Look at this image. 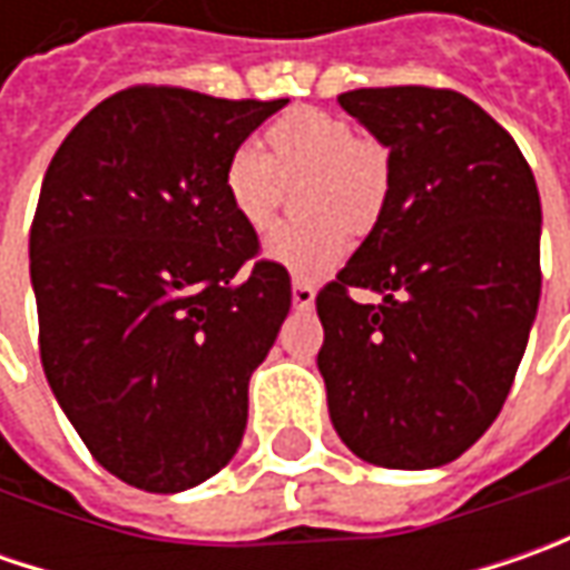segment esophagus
Instances as JSON below:
<instances>
[{"label": "esophagus", "mask_w": 570, "mask_h": 570, "mask_svg": "<svg viewBox=\"0 0 570 570\" xmlns=\"http://www.w3.org/2000/svg\"><path fill=\"white\" fill-rule=\"evenodd\" d=\"M292 304H295L297 311L314 307V285L304 282V278H295V282H292Z\"/></svg>", "instance_id": "1"}]
</instances>
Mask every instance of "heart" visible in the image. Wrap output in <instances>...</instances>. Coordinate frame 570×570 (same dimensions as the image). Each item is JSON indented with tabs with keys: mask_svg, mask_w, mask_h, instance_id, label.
<instances>
[{
	"mask_svg": "<svg viewBox=\"0 0 570 570\" xmlns=\"http://www.w3.org/2000/svg\"><path fill=\"white\" fill-rule=\"evenodd\" d=\"M266 155L250 145L234 148L222 170V189L244 228L269 230L278 218V180L301 177L295 225L275 230L266 256L301 278L336 269L348 253V228L367 234L381 222L393 161L390 148L323 107H295L263 132Z\"/></svg>",
	"mask_w": 570,
	"mask_h": 570,
	"instance_id": "b5f03b06",
	"label": "heart"
}]
</instances>
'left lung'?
Instances as JSON below:
<instances>
[{
    "label": "left lung",
    "instance_id": "8db88e82",
    "mask_svg": "<svg viewBox=\"0 0 570 570\" xmlns=\"http://www.w3.org/2000/svg\"><path fill=\"white\" fill-rule=\"evenodd\" d=\"M340 104L390 148L393 187L317 295L330 419L374 466H444L498 419L537 320V180L511 132L450 88H358ZM355 287L384 301L362 305Z\"/></svg>",
    "mask_w": 570,
    "mask_h": 570
}]
</instances>
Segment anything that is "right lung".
Here are the masks:
<instances>
[{"label": "right lung", "mask_w": 570, "mask_h": 570, "mask_svg": "<svg viewBox=\"0 0 570 570\" xmlns=\"http://www.w3.org/2000/svg\"><path fill=\"white\" fill-rule=\"evenodd\" d=\"M288 100L117 91L47 167L31 222L40 362L78 438L142 492H184L240 448L250 374L292 307L222 170Z\"/></svg>", "instance_id": "add662e5"}]
</instances>
